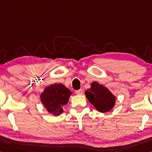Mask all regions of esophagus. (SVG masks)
Returning <instances> with one entry per match:
<instances>
[{
    "label": "esophagus",
    "instance_id": "esophagus-1",
    "mask_svg": "<svg viewBox=\"0 0 152 152\" xmlns=\"http://www.w3.org/2000/svg\"><path fill=\"white\" fill-rule=\"evenodd\" d=\"M76 93L77 94V95H83V89H79V90L76 91Z\"/></svg>",
    "mask_w": 152,
    "mask_h": 152
}]
</instances>
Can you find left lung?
Here are the masks:
<instances>
[{
  "label": "left lung",
  "instance_id": "1",
  "mask_svg": "<svg viewBox=\"0 0 152 152\" xmlns=\"http://www.w3.org/2000/svg\"><path fill=\"white\" fill-rule=\"evenodd\" d=\"M86 97L99 112H109L115 105V97L109 89L98 83L93 82L91 87L85 91Z\"/></svg>",
  "mask_w": 152,
  "mask_h": 152
}]
</instances>
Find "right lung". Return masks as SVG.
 <instances>
[{
  "mask_svg": "<svg viewBox=\"0 0 152 152\" xmlns=\"http://www.w3.org/2000/svg\"><path fill=\"white\" fill-rule=\"evenodd\" d=\"M72 92L64 85L54 84L45 88L40 99L50 114L57 116L63 112V106L66 105Z\"/></svg>",
  "mask_w": 152,
  "mask_h": 152,
  "instance_id": "1",
  "label": "right lung"
}]
</instances>
